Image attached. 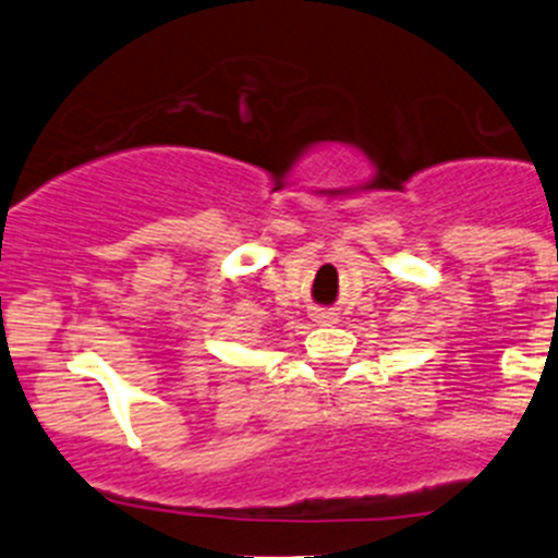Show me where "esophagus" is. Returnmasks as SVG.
Segmentation results:
<instances>
[{
	"mask_svg": "<svg viewBox=\"0 0 558 558\" xmlns=\"http://www.w3.org/2000/svg\"><path fill=\"white\" fill-rule=\"evenodd\" d=\"M318 320L320 324H331V320H335V313H318Z\"/></svg>",
	"mask_w": 558,
	"mask_h": 558,
	"instance_id": "34e87169",
	"label": "esophagus"
}]
</instances>
